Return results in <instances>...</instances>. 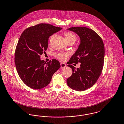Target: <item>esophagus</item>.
Listing matches in <instances>:
<instances>
[{
  "instance_id": "obj_1",
  "label": "esophagus",
  "mask_w": 124,
  "mask_h": 124,
  "mask_svg": "<svg viewBox=\"0 0 124 124\" xmlns=\"http://www.w3.org/2000/svg\"><path fill=\"white\" fill-rule=\"evenodd\" d=\"M60 66H61V68H65L66 65V64L62 62L60 63Z\"/></svg>"
}]
</instances>
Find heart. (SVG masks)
<instances>
[{"label": "heart", "mask_w": 124, "mask_h": 124, "mask_svg": "<svg viewBox=\"0 0 124 124\" xmlns=\"http://www.w3.org/2000/svg\"><path fill=\"white\" fill-rule=\"evenodd\" d=\"M65 35L66 37V41H70V40H73L75 41L76 40V37L74 33H73V32H71L70 31H66L65 33ZM51 38L52 37H50V39H51ZM69 55V53L67 52H58V53H56L55 54V56L57 58H58L61 60H64L66 59L67 58Z\"/></svg>", "instance_id": "obj_1"}]
</instances>
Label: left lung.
Masks as SVG:
<instances>
[{
	"label": "left lung",
	"mask_w": 124,
	"mask_h": 124,
	"mask_svg": "<svg viewBox=\"0 0 124 124\" xmlns=\"http://www.w3.org/2000/svg\"><path fill=\"white\" fill-rule=\"evenodd\" d=\"M68 30L76 33L80 38L78 49L71 57L67 66L73 73L66 82L76 91H82L92 87L102 73L104 57V46L101 37L92 29L86 27H72ZM81 63L76 70L73 63Z\"/></svg>",
	"instance_id": "8db88e82"
}]
</instances>
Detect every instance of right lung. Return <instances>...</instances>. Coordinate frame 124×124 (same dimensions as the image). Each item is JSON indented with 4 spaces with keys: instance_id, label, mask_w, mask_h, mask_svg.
Returning a JSON list of instances; mask_svg holds the SVG:
<instances>
[{
    "instance_id": "1",
    "label": "right lung",
    "mask_w": 124,
    "mask_h": 124,
    "mask_svg": "<svg viewBox=\"0 0 124 124\" xmlns=\"http://www.w3.org/2000/svg\"><path fill=\"white\" fill-rule=\"evenodd\" d=\"M61 29L40 23L25 29L20 37L15 51V64L20 78L30 88L39 89L47 86L60 68L57 60L46 62L41 60L40 55L47 49L49 37Z\"/></svg>"
}]
</instances>
